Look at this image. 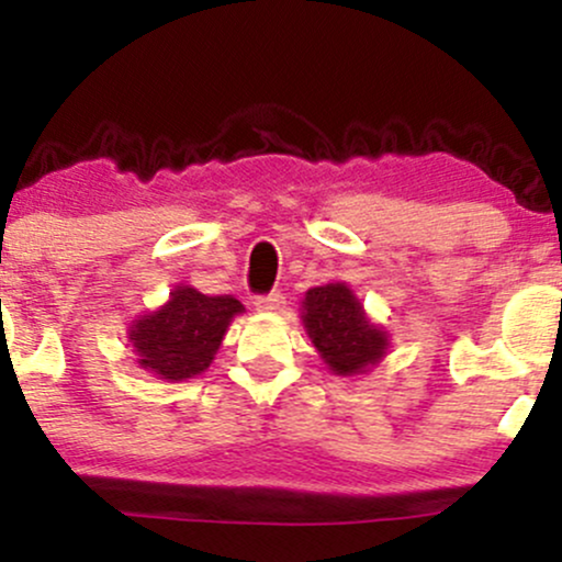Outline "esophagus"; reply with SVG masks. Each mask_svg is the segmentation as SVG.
<instances>
[{"label":"esophagus","mask_w":562,"mask_h":562,"mask_svg":"<svg viewBox=\"0 0 562 562\" xmlns=\"http://www.w3.org/2000/svg\"><path fill=\"white\" fill-rule=\"evenodd\" d=\"M254 303L259 312H280V308L285 306V295H282L280 290H272V293L267 295H256Z\"/></svg>","instance_id":"34e87169"}]
</instances>
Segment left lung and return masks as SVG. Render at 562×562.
<instances>
[{
    "mask_svg": "<svg viewBox=\"0 0 562 562\" xmlns=\"http://www.w3.org/2000/svg\"><path fill=\"white\" fill-rule=\"evenodd\" d=\"M303 308L308 338L338 375L362 372L385 353V333L367 322L362 306L344 282L312 288Z\"/></svg>",
    "mask_w": 562,
    "mask_h": 562,
    "instance_id": "obj_1",
    "label": "left lung"
}]
</instances>
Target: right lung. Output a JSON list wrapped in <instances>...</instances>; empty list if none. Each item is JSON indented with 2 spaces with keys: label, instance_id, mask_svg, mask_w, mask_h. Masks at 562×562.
<instances>
[{
  "label": "right lung",
  "instance_id": "obj_1",
  "mask_svg": "<svg viewBox=\"0 0 562 562\" xmlns=\"http://www.w3.org/2000/svg\"><path fill=\"white\" fill-rule=\"evenodd\" d=\"M243 303L229 295H203L195 288H177L171 301L132 330L139 364L166 380L200 375L218 351L229 319Z\"/></svg>",
  "mask_w": 562,
  "mask_h": 562
}]
</instances>
